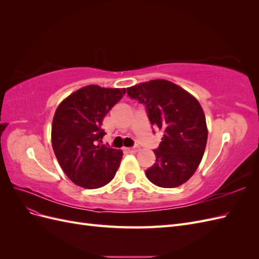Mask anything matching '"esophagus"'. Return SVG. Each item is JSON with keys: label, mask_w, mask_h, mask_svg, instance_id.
<instances>
[{"label": "esophagus", "mask_w": 259, "mask_h": 259, "mask_svg": "<svg viewBox=\"0 0 259 259\" xmlns=\"http://www.w3.org/2000/svg\"><path fill=\"white\" fill-rule=\"evenodd\" d=\"M125 150L131 152V153H135V152H137L139 150V149L137 147H134V148H126V149H125Z\"/></svg>", "instance_id": "34e87169"}]
</instances>
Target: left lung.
Wrapping results in <instances>:
<instances>
[{"instance_id": "1", "label": "left lung", "mask_w": 259, "mask_h": 259, "mask_svg": "<svg viewBox=\"0 0 259 259\" xmlns=\"http://www.w3.org/2000/svg\"><path fill=\"white\" fill-rule=\"evenodd\" d=\"M126 90L131 99L145 106L152 126L164 133L159 148L154 149L155 163L146 170L148 179L162 188L183 185L197 170L207 142L205 115L199 101L166 80Z\"/></svg>"}]
</instances>
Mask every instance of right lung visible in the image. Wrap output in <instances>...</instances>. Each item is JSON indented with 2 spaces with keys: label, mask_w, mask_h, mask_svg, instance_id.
Returning a JSON list of instances; mask_svg holds the SVG:
<instances>
[{
  "label": "right lung",
  "mask_w": 259,
  "mask_h": 259,
  "mask_svg": "<svg viewBox=\"0 0 259 259\" xmlns=\"http://www.w3.org/2000/svg\"><path fill=\"white\" fill-rule=\"evenodd\" d=\"M125 89L89 85L58 106L52 125V145L62 170L85 189L104 187L113 179L123 152L101 145L103 120L122 99Z\"/></svg>",
  "instance_id": "obj_1"
}]
</instances>
